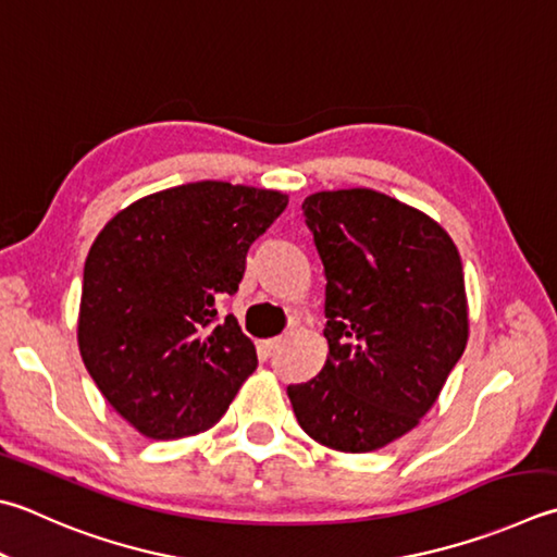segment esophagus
<instances>
[{
    "label": "esophagus",
    "mask_w": 557,
    "mask_h": 557,
    "mask_svg": "<svg viewBox=\"0 0 557 557\" xmlns=\"http://www.w3.org/2000/svg\"><path fill=\"white\" fill-rule=\"evenodd\" d=\"M278 346H281V339H278V337H274V339H261V342H259V354L264 356V359H269V356L274 354V351L278 349Z\"/></svg>",
    "instance_id": "1"
}]
</instances>
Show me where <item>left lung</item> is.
I'll return each instance as SVG.
<instances>
[{"mask_svg":"<svg viewBox=\"0 0 557 557\" xmlns=\"http://www.w3.org/2000/svg\"><path fill=\"white\" fill-rule=\"evenodd\" d=\"M302 215L327 281L330 354L288 397L314 442L369 454L419 424L463 356V264L436 220L373 188L312 194Z\"/></svg>","mask_w":557,"mask_h":557,"instance_id":"obj_1","label":"left lung"}]
</instances>
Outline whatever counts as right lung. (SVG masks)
<instances>
[{"mask_svg": "<svg viewBox=\"0 0 557 557\" xmlns=\"http://www.w3.org/2000/svg\"><path fill=\"white\" fill-rule=\"evenodd\" d=\"M271 188L196 182L113 215L84 261L77 342L109 405L148 438L211 429L257 369V349L218 302L247 251L286 211Z\"/></svg>", "mask_w": 557, "mask_h": 557, "instance_id": "add662e5", "label": "right lung"}]
</instances>
